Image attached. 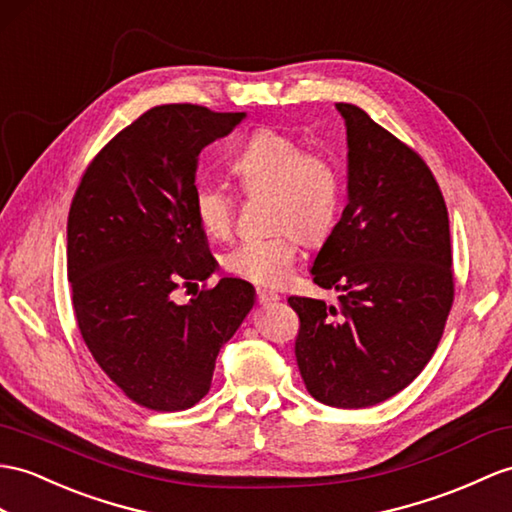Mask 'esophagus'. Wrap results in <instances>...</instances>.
Wrapping results in <instances>:
<instances>
[{"instance_id": "esophagus-1", "label": "esophagus", "mask_w": 512, "mask_h": 512, "mask_svg": "<svg viewBox=\"0 0 512 512\" xmlns=\"http://www.w3.org/2000/svg\"><path fill=\"white\" fill-rule=\"evenodd\" d=\"M258 302L263 306H271L280 302V295L276 291H267V289H258Z\"/></svg>"}]
</instances>
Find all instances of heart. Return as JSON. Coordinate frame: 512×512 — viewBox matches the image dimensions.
Returning <instances> with one entry per match:
<instances>
[{"label": "heart", "mask_w": 512, "mask_h": 512, "mask_svg": "<svg viewBox=\"0 0 512 512\" xmlns=\"http://www.w3.org/2000/svg\"><path fill=\"white\" fill-rule=\"evenodd\" d=\"M230 169L247 193H269L265 236L236 243L223 254V267L243 280L276 286L291 276L299 241L321 245L341 208L343 180L334 162L308 152L295 136L260 128L236 149ZM195 217L210 236L226 239L234 226V197L217 182L193 193Z\"/></svg>", "instance_id": "b5f03b06"}]
</instances>
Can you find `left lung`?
<instances>
[{"label": "left lung", "instance_id": "obj_1", "mask_svg": "<svg viewBox=\"0 0 512 512\" xmlns=\"http://www.w3.org/2000/svg\"><path fill=\"white\" fill-rule=\"evenodd\" d=\"M347 128V206L313 263L339 293L289 297L308 393L334 408L389 400L428 365L454 302L450 219L423 158L363 108L336 104Z\"/></svg>", "mask_w": 512, "mask_h": 512}]
</instances>
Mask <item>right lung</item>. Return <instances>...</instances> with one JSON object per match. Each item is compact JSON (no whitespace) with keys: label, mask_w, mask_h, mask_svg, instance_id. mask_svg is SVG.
<instances>
[{"label":"right lung","mask_w":512,"mask_h":512,"mask_svg":"<svg viewBox=\"0 0 512 512\" xmlns=\"http://www.w3.org/2000/svg\"><path fill=\"white\" fill-rule=\"evenodd\" d=\"M245 112L149 108L89 167L67 221L73 313L95 363L134 404L186 410L208 393L215 360L254 306V286L221 278L176 304L178 284L217 260L193 210L197 156Z\"/></svg>","instance_id":"obj_1"}]
</instances>
